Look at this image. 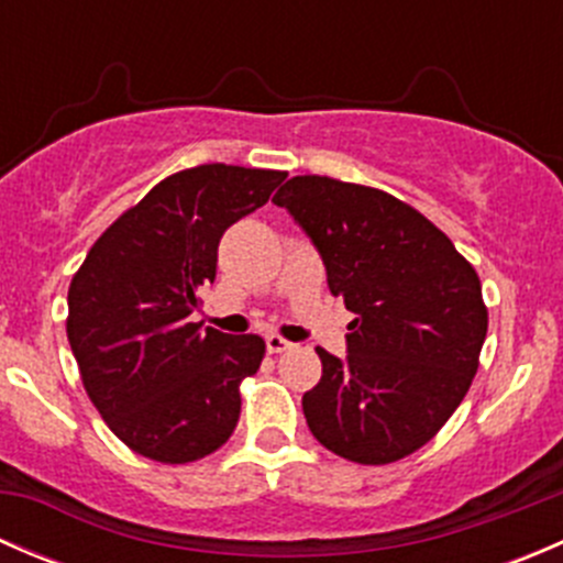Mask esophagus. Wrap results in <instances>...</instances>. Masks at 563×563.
Returning a JSON list of instances; mask_svg holds the SVG:
<instances>
[{"mask_svg": "<svg viewBox=\"0 0 563 563\" xmlns=\"http://www.w3.org/2000/svg\"><path fill=\"white\" fill-rule=\"evenodd\" d=\"M294 343L291 340L280 338V334H266V351L269 354H283V351H291Z\"/></svg>", "mask_w": 563, "mask_h": 563, "instance_id": "1", "label": "esophagus"}]
</instances>
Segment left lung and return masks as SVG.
I'll list each match as a JSON object with an SVG mask.
<instances>
[{"label": "left lung", "instance_id": "obj_1", "mask_svg": "<svg viewBox=\"0 0 563 563\" xmlns=\"http://www.w3.org/2000/svg\"><path fill=\"white\" fill-rule=\"evenodd\" d=\"M272 201L308 231L329 291L356 313L349 356H321L310 433L334 455L387 465L428 444L479 367L487 308L474 266L422 212L378 187L305 174Z\"/></svg>", "mask_w": 563, "mask_h": 563}]
</instances>
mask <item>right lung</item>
<instances>
[{
  "mask_svg": "<svg viewBox=\"0 0 563 563\" xmlns=\"http://www.w3.org/2000/svg\"><path fill=\"white\" fill-rule=\"evenodd\" d=\"M286 172L203 163L157 181L100 234L67 291V340L89 400L122 444L192 463L240 422V384L266 354L258 334L187 316L214 280L231 223L264 207Z\"/></svg>",
  "mask_w": 563,
  "mask_h": 563,
  "instance_id": "add662e5",
  "label": "right lung"
}]
</instances>
